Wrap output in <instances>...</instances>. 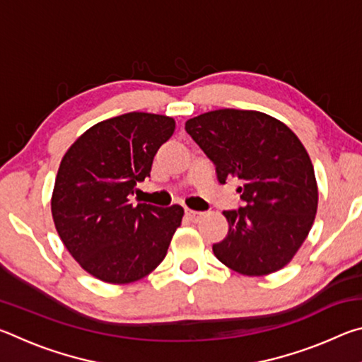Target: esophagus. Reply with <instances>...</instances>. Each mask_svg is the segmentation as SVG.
I'll return each mask as SVG.
<instances>
[{
	"label": "esophagus",
	"instance_id": "esophagus-1",
	"mask_svg": "<svg viewBox=\"0 0 362 362\" xmlns=\"http://www.w3.org/2000/svg\"><path fill=\"white\" fill-rule=\"evenodd\" d=\"M185 216L192 220V222H198L203 216V212H198V211H193V209H185Z\"/></svg>",
	"mask_w": 362,
	"mask_h": 362
}]
</instances>
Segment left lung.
<instances>
[{
    "label": "left lung",
    "mask_w": 362,
    "mask_h": 362,
    "mask_svg": "<svg viewBox=\"0 0 362 362\" xmlns=\"http://www.w3.org/2000/svg\"><path fill=\"white\" fill-rule=\"evenodd\" d=\"M220 183L240 182L243 206L225 211L228 235L212 250L246 276L286 267L308 236L317 209L315 169L284 122L254 110H214L185 122Z\"/></svg>",
    "instance_id": "8db88e82"
}]
</instances>
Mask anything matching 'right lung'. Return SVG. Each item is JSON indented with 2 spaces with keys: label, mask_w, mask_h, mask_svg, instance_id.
I'll return each instance as SVG.
<instances>
[{
  "label": "right lung",
  "mask_w": 362,
  "mask_h": 362,
  "mask_svg": "<svg viewBox=\"0 0 362 362\" xmlns=\"http://www.w3.org/2000/svg\"><path fill=\"white\" fill-rule=\"evenodd\" d=\"M174 129L164 115L115 116L78 137L60 161L51 199L56 230L73 259L103 283L129 284L150 274L182 223L179 204L129 201Z\"/></svg>",
  "instance_id": "1"
}]
</instances>
